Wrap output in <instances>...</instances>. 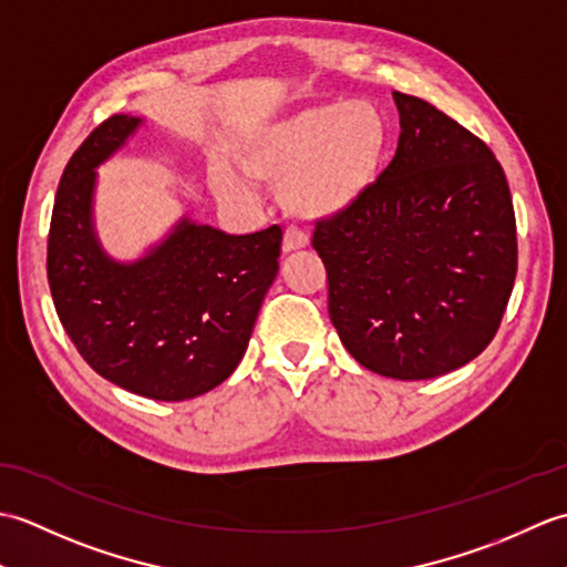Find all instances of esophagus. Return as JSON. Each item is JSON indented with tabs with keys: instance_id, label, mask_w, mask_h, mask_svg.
Wrapping results in <instances>:
<instances>
[{
	"instance_id": "obj_1",
	"label": "esophagus",
	"mask_w": 567,
	"mask_h": 567,
	"mask_svg": "<svg viewBox=\"0 0 567 567\" xmlns=\"http://www.w3.org/2000/svg\"><path fill=\"white\" fill-rule=\"evenodd\" d=\"M307 246H309L307 234L297 231V228H287L285 236H282V252H285V256H290V252H297V250H305Z\"/></svg>"
}]
</instances>
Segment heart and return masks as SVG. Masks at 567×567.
<instances>
[{
  "label": "heart",
  "instance_id": "b5f03b06",
  "mask_svg": "<svg viewBox=\"0 0 567 567\" xmlns=\"http://www.w3.org/2000/svg\"><path fill=\"white\" fill-rule=\"evenodd\" d=\"M388 122L368 102H323L248 128L231 146L234 165L277 189L280 207L302 221H329L355 209L382 173ZM226 199L248 202L238 179L219 175Z\"/></svg>",
  "mask_w": 567,
  "mask_h": 567
}]
</instances>
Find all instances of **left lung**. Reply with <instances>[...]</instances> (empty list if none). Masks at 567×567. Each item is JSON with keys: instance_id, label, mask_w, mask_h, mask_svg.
<instances>
[{"instance_id": "left-lung-1", "label": "left lung", "mask_w": 567, "mask_h": 567, "mask_svg": "<svg viewBox=\"0 0 567 567\" xmlns=\"http://www.w3.org/2000/svg\"><path fill=\"white\" fill-rule=\"evenodd\" d=\"M400 143L355 209L317 224L329 317L360 365L394 380L463 368L495 339L516 221L495 155L436 106L394 92Z\"/></svg>"}]
</instances>
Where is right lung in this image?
Instances as JSON below:
<instances>
[{
	"mask_svg": "<svg viewBox=\"0 0 567 567\" xmlns=\"http://www.w3.org/2000/svg\"><path fill=\"white\" fill-rule=\"evenodd\" d=\"M143 124L106 118L70 158L48 234V285L92 370L148 400L183 402L238 368L280 270L282 231L234 236L183 214L138 258H114L94 226L97 167Z\"/></svg>",
	"mask_w": 567,
	"mask_h": 567,
	"instance_id": "1",
	"label": "right lung"
}]
</instances>
